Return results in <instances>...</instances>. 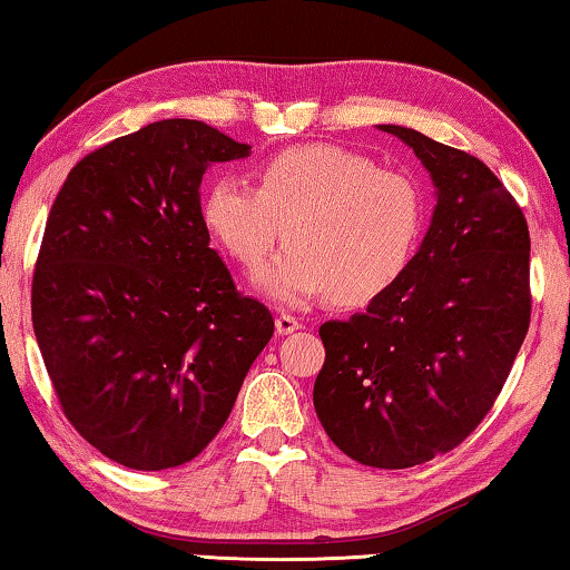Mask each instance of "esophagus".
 Masks as SVG:
<instances>
[{
  "mask_svg": "<svg viewBox=\"0 0 570 570\" xmlns=\"http://www.w3.org/2000/svg\"><path fill=\"white\" fill-rule=\"evenodd\" d=\"M299 327H302V322L292 317V314H278V317H276V333L278 335H292Z\"/></svg>",
  "mask_w": 570,
  "mask_h": 570,
  "instance_id": "obj_1",
  "label": "esophagus"
}]
</instances>
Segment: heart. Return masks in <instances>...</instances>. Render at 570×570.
Masks as SVG:
<instances>
[{
	"instance_id": "obj_1",
	"label": "heart",
	"mask_w": 570,
	"mask_h": 570,
	"mask_svg": "<svg viewBox=\"0 0 570 570\" xmlns=\"http://www.w3.org/2000/svg\"><path fill=\"white\" fill-rule=\"evenodd\" d=\"M422 194L410 176L337 146H296L258 166V186L219 176L202 197L212 237L256 268L284 227L286 245L256 276L282 307L335 294L368 304L410 266L422 233Z\"/></svg>"
}]
</instances>
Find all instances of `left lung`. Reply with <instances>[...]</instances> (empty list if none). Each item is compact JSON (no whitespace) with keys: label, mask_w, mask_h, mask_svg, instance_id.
Here are the masks:
<instances>
[{"label":"left lung","mask_w":570,"mask_h":570,"mask_svg":"<svg viewBox=\"0 0 570 570\" xmlns=\"http://www.w3.org/2000/svg\"><path fill=\"white\" fill-rule=\"evenodd\" d=\"M435 184L428 235L366 312L320 327L314 410L373 469H410L463 443L494 406L530 327V230L487 164L417 130L379 125Z\"/></svg>","instance_id":"8db88e82"}]
</instances>
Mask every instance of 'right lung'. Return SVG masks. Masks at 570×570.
Masks as SVG:
<instances>
[{
	"label": "right lung",
	"instance_id": "obj_1",
	"mask_svg": "<svg viewBox=\"0 0 570 570\" xmlns=\"http://www.w3.org/2000/svg\"><path fill=\"white\" fill-rule=\"evenodd\" d=\"M245 156L199 120H160L81 158L50 207L32 330L68 422L127 469L197 458L274 335L202 219L204 171Z\"/></svg>",
	"mask_w": 570,
	"mask_h": 570
}]
</instances>
